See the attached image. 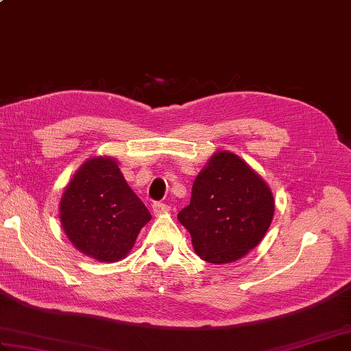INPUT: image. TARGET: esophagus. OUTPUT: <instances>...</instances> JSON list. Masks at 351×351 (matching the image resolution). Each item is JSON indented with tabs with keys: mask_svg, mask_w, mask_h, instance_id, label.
<instances>
[{
	"mask_svg": "<svg viewBox=\"0 0 351 351\" xmlns=\"http://www.w3.org/2000/svg\"><path fill=\"white\" fill-rule=\"evenodd\" d=\"M152 211H154V214H155V215H162V214L169 213V206H167L166 204L155 202V204L152 205Z\"/></svg>",
	"mask_w": 351,
	"mask_h": 351,
	"instance_id": "1",
	"label": "esophagus"
}]
</instances>
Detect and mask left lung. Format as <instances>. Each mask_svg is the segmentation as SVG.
Wrapping results in <instances>:
<instances>
[{
	"label": "left lung",
	"mask_w": 351,
	"mask_h": 351,
	"mask_svg": "<svg viewBox=\"0 0 351 351\" xmlns=\"http://www.w3.org/2000/svg\"><path fill=\"white\" fill-rule=\"evenodd\" d=\"M274 215L267 182L240 156L217 151L199 171L178 220L206 263L230 264L263 241Z\"/></svg>",
	"instance_id": "1"
}]
</instances>
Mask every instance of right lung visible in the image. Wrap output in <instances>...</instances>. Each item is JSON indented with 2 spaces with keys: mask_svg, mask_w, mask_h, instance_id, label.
Instances as JSON below:
<instances>
[{
  "mask_svg": "<svg viewBox=\"0 0 351 351\" xmlns=\"http://www.w3.org/2000/svg\"><path fill=\"white\" fill-rule=\"evenodd\" d=\"M60 223L73 247L99 263H117L152 219L126 182L116 158L99 155L81 164L60 199Z\"/></svg>",
  "mask_w": 351,
  "mask_h": 351,
  "instance_id": "1",
  "label": "right lung"
}]
</instances>
